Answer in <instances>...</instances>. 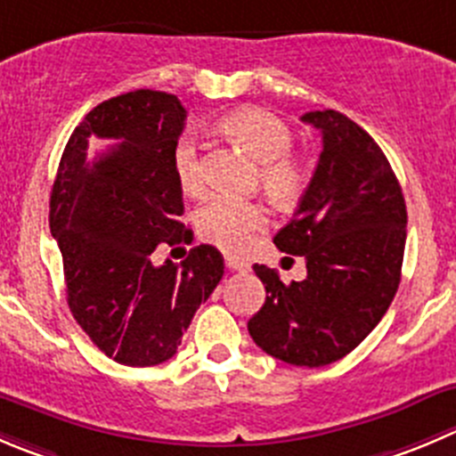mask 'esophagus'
Returning <instances> with one entry per match:
<instances>
[{
	"instance_id": "esophagus-1",
	"label": "esophagus",
	"mask_w": 456,
	"mask_h": 456,
	"mask_svg": "<svg viewBox=\"0 0 456 456\" xmlns=\"http://www.w3.org/2000/svg\"><path fill=\"white\" fill-rule=\"evenodd\" d=\"M224 265H227L229 269H233V272H238V273L251 272V265L245 263V260L236 258V256H227V258H224Z\"/></svg>"
}]
</instances>
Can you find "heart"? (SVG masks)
Returning <instances> with one entry per match:
<instances>
[{
	"label": "heart",
	"instance_id": "1",
	"mask_svg": "<svg viewBox=\"0 0 456 456\" xmlns=\"http://www.w3.org/2000/svg\"><path fill=\"white\" fill-rule=\"evenodd\" d=\"M224 129L240 140L263 165L260 184L276 205H294L307 189V167L291 156L294 135L278 116L265 109H240L224 118ZM174 174L187 193H200L202 167L198 158V142L191 134L180 135L174 147ZM196 224L200 236L224 251H245L254 236L267 227V211L251 200L229 196H211L198 209Z\"/></svg>",
	"mask_w": 456,
	"mask_h": 456
}]
</instances>
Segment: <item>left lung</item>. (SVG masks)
Returning a JSON list of instances; mask_svg holds the SVG:
<instances>
[{"label":"left lung","mask_w":456,"mask_h":456,"mask_svg":"<svg viewBox=\"0 0 456 456\" xmlns=\"http://www.w3.org/2000/svg\"><path fill=\"white\" fill-rule=\"evenodd\" d=\"M322 135L316 171L273 245L305 256L307 278L289 285L254 265L267 298L247 330L263 352L300 368L350 354L379 325L401 282L403 191L372 135L338 110L300 118Z\"/></svg>","instance_id":"8db88e82"}]
</instances>
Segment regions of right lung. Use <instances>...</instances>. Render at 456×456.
Segmentation results:
<instances>
[{
	"label": "right lung",
	"instance_id": "obj_1",
	"mask_svg": "<svg viewBox=\"0 0 456 456\" xmlns=\"http://www.w3.org/2000/svg\"><path fill=\"white\" fill-rule=\"evenodd\" d=\"M184 118L171 93L140 88L110 97L73 131L53 183L48 224L70 314L106 356L131 368L175 354L224 273L223 254L211 245L193 247L180 265L151 260L162 242L193 240L178 220L184 205L174 174ZM91 137L118 142L88 161Z\"/></svg>",
	"mask_w": 456,
	"mask_h": 456
}]
</instances>
